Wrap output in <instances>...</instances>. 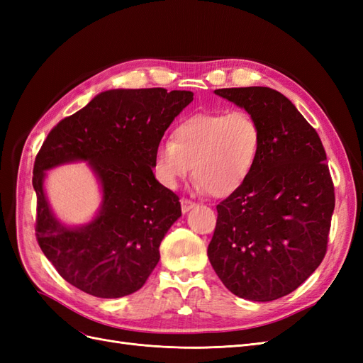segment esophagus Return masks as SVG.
Masks as SVG:
<instances>
[{
    "label": "esophagus",
    "instance_id": "34e87169",
    "mask_svg": "<svg viewBox=\"0 0 363 363\" xmlns=\"http://www.w3.org/2000/svg\"><path fill=\"white\" fill-rule=\"evenodd\" d=\"M180 203H182V212H183V213L189 212L191 208H194V207H195V203H194V201H191V200H186V199H183Z\"/></svg>",
    "mask_w": 363,
    "mask_h": 363
}]
</instances>
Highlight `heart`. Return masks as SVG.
<instances>
[{"label":"heart","instance_id":"heart-1","mask_svg":"<svg viewBox=\"0 0 363 363\" xmlns=\"http://www.w3.org/2000/svg\"><path fill=\"white\" fill-rule=\"evenodd\" d=\"M262 127L247 111L195 113L155 151L157 179L175 188L194 167L196 188L225 199L244 186L260 156Z\"/></svg>","mask_w":363,"mask_h":363}]
</instances>
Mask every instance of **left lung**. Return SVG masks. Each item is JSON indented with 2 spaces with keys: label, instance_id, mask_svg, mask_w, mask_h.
I'll return each instance as SVG.
<instances>
[{
  "label": "left lung",
  "instance_id": "8db88e82",
  "mask_svg": "<svg viewBox=\"0 0 363 363\" xmlns=\"http://www.w3.org/2000/svg\"><path fill=\"white\" fill-rule=\"evenodd\" d=\"M262 127L260 156L244 186L216 206L207 256L240 298L272 301L323 262L335 188L316 130L283 94L263 86L216 89Z\"/></svg>",
  "mask_w": 363,
  "mask_h": 363
}]
</instances>
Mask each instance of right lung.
Returning a JSON list of instances; mask_svg holds the SVG:
<instances>
[{"mask_svg": "<svg viewBox=\"0 0 363 363\" xmlns=\"http://www.w3.org/2000/svg\"><path fill=\"white\" fill-rule=\"evenodd\" d=\"M189 91L113 89L62 119L43 142L33 169L38 196L36 239L43 255L72 286L100 298H119L144 286L160 259L159 247L182 216L179 196L155 174V151L183 108ZM89 161L102 184L93 221L67 228L50 212L45 171Z\"/></svg>", "mask_w": 363, "mask_h": 363, "instance_id": "right-lung-1", "label": "right lung"}]
</instances>
